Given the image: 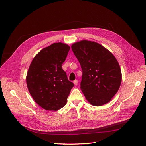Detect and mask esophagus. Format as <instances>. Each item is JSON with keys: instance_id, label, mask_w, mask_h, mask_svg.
Here are the masks:
<instances>
[{"instance_id": "34e87169", "label": "esophagus", "mask_w": 146, "mask_h": 146, "mask_svg": "<svg viewBox=\"0 0 146 146\" xmlns=\"http://www.w3.org/2000/svg\"><path fill=\"white\" fill-rule=\"evenodd\" d=\"M74 85L77 86V85H78V80H75L74 81Z\"/></svg>"}]
</instances>
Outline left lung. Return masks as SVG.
I'll list each match as a JSON object with an SVG mask.
<instances>
[{"mask_svg":"<svg viewBox=\"0 0 146 146\" xmlns=\"http://www.w3.org/2000/svg\"><path fill=\"white\" fill-rule=\"evenodd\" d=\"M71 48L82 69L80 88L86 100L97 107L109 102L122 81L121 69L116 58L94 41H80L73 44Z\"/></svg>","mask_w":146,"mask_h":146,"instance_id":"1","label":"left lung"}]
</instances>
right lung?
<instances>
[{
	"label": "right lung",
	"mask_w": 146,
	"mask_h": 146,
	"mask_svg": "<svg viewBox=\"0 0 146 146\" xmlns=\"http://www.w3.org/2000/svg\"><path fill=\"white\" fill-rule=\"evenodd\" d=\"M70 47L57 42L44 48L34 57L26 77L30 94L46 110L57 111L66 104L74 83L61 68Z\"/></svg>",
	"instance_id": "add662e5"
}]
</instances>
